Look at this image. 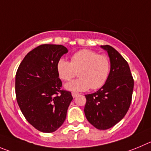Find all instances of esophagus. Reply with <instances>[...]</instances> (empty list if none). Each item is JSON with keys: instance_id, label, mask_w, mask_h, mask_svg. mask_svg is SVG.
<instances>
[{"instance_id": "1", "label": "esophagus", "mask_w": 151, "mask_h": 151, "mask_svg": "<svg viewBox=\"0 0 151 151\" xmlns=\"http://www.w3.org/2000/svg\"><path fill=\"white\" fill-rule=\"evenodd\" d=\"M71 95H72L73 98H76V97H77V95H79V94H78V93H76V92H72V93H71Z\"/></svg>"}]
</instances>
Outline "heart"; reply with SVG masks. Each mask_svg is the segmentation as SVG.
<instances>
[{"mask_svg": "<svg viewBox=\"0 0 151 151\" xmlns=\"http://www.w3.org/2000/svg\"><path fill=\"white\" fill-rule=\"evenodd\" d=\"M110 70L111 62L106 55L88 49L71 55V62L60 58L56 63L59 77L64 81H71L78 72L80 78L65 85L66 89L74 91L101 88L106 82Z\"/></svg>", "mask_w": 151, "mask_h": 151, "instance_id": "1", "label": "heart"}]
</instances>
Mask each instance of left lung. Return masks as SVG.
Returning a JSON list of instances; mask_svg holds the SVG:
<instances>
[{"mask_svg": "<svg viewBox=\"0 0 151 151\" xmlns=\"http://www.w3.org/2000/svg\"><path fill=\"white\" fill-rule=\"evenodd\" d=\"M107 51L111 70L106 82L98 91L86 95L84 112L87 120L98 129L115 126L125 116L130 106L134 80L127 62L114 47L101 45Z\"/></svg>", "mask_w": 151, "mask_h": 151, "instance_id": "8db88e82", "label": "left lung"}]
</instances>
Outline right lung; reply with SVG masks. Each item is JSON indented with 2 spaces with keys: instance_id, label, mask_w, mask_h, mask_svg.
Segmentation results:
<instances>
[{
  "instance_id": "right-lung-1",
  "label": "right lung",
  "mask_w": 151,
  "mask_h": 151,
  "mask_svg": "<svg viewBox=\"0 0 151 151\" xmlns=\"http://www.w3.org/2000/svg\"><path fill=\"white\" fill-rule=\"evenodd\" d=\"M68 49L61 45H41L29 51L15 75L18 106L28 122L43 133H52L65 122L73 97L61 89L56 63Z\"/></svg>"
}]
</instances>
